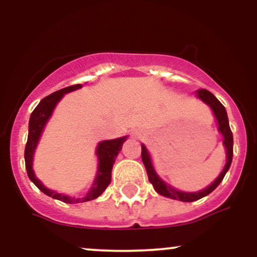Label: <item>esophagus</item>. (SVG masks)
<instances>
[{
  "instance_id": "34e87169",
  "label": "esophagus",
  "mask_w": 257,
  "mask_h": 257,
  "mask_svg": "<svg viewBox=\"0 0 257 257\" xmlns=\"http://www.w3.org/2000/svg\"><path fill=\"white\" fill-rule=\"evenodd\" d=\"M135 135H137V134H135Z\"/></svg>"
}]
</instances>
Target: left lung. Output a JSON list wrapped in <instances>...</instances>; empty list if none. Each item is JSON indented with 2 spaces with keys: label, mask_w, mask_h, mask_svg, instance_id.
<instances>
[{
  "label": "left lung",
  "mask_w": 257,
  "mask_h": 257,
  "mask_svg": "<svg viewBox=\"0 0 257 257\" xmlns=\"http://www.w3.org/2000/svg\"><path fill=\"white\" fill-rule=\"evenodd\" d=\"M198 98L200 100H203L205 104L210 106L211 110H213L215 117H216L217 122H219V131L221 132V134L223 135V145L226 146V150H227L226 166L223 168L222 173L219 175V178L215 180L209 187H206L205 190L203 191H199V192L187 193V192H181V191H176L175 188L170 187V186L164 184V182L158 178V175L156 174L155 169H153L151 158H150V155L149 152H147L146 147L141 145V159H143L144 166L146 168L147 176H149L150 182L153 185L155 190L157 191L159 194H162V196L168 197V198H172V199L181 200V202H194V200H198L200 198H203V197L208 196L209 193L213 192L215 188L220 185V182L222 181V179L225 178L227 170H228L229 167H231L232 157H233V135H232L231 128H229L228 117H227L225 106L215 98L213 93H210V91L206 89L198 90Z\"/></svg>",
  "instance_id": "8db88e82"
}]
</instances>
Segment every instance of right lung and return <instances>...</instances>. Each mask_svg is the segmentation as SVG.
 Listing matches in <instances>:
<instances>
[{
	"mask_svg": "<svg viewBox=\"0 0 257 257\" xmlns=\"http://www.w3.org/2000/svg\"><path fill=\"white\" fill-rule=\"evenodd\" d=\"M81 84H75V85H69V87L63 88V89L54 91L51 95L46 96L40 101L35 110L32 111L30 122H29V135H28V143L25 146V167L26 172H28V176L30 180L37 186L38 190H41L44 194L52 197V198L61 200L64 203H83L88 202V200H93L101 194L106 190L108 185L111 182V172L112 167H113L114 159H116L117 155L122 149L123 143L126 140V137L114 139V140H106L101 141L99 144L98 149H96V155L99 157V168H98V174H96V179L94 181L93 186H91L90 191L87 193V196L83 198H72V197L64 196V194L55 192V191L48 190L44 186L41 184V181L36 179L35 176L34 170H32V157H34L35 149L38 143V139L41 137V133H42L44 124L47 123L49 117H51L53 110H54L57 102L63 98L65 93H69V91L76 90L78 88H81Z\"/></svg>",
	"mask_w": 257,
	"mask_h": 257,
	"instance_id": "obj_1",
	"label": "right lung"
}]
</instances>
